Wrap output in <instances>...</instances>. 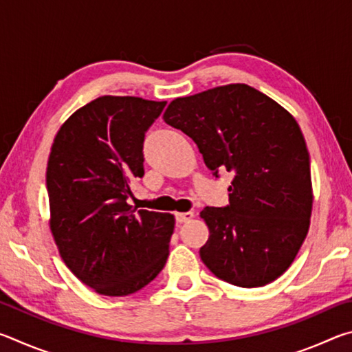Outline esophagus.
I'll return each mask as SVG.
<instances>
[{
  "label": "esophagus",
  "instance_id": "34e87169",
  "mask_svg": "<svg viewBox=\"0 0 352 352\" xmlns=\"http://www.w3.org/2000/svg\"><path fill=\"white\" fill-rule=\"evenodd\" d=\"M194 217V212L192 211H186V212H175V219L178 223H183V222H188Z\"/></svg>",
  "mask_w": 352,
  "mask_h": 352
}]
</instances>
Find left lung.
<instances>
[{"mask_svg":"<svg viewBox=\"0 0 352 352\" xmlns=\"http://www.w3.org/2000/svg\"><path fill=\"white\" fill-rule=\"evenodd\" d=\"M164 122L197 144L206 168L233 170L230 205L206 206L200 248L217 278L261 287L289 269L305 242L314 204L309 152L295 118L245 83H228L168 105Z\"/></svg>","mask_w":352,"mask_h":352,"instance_id":"left-lung-1","label":"left lung"}]
</instances>
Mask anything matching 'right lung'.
Returning a JSON list of instances; mask_svg holds the SVG:
<instances>
[{
  "label": "right lung",
  "instance_id": "add662e5",
  "mask_svg": "<svg viewBox=\"0 0 352 352\" xmlns=\"http://www.w3.org/2000/svg\"><path fill=\"white\" fill-rule=\"evenodd\" d=\"M164 100L100 96L62 124L46 168L50 228L77 279L105 296L135 294L163 270L175 217L127 204L144 175L142 141Z\"/></svg>",
  "mask_w": 352,
  "mask_h": 352
}]
</instances>
